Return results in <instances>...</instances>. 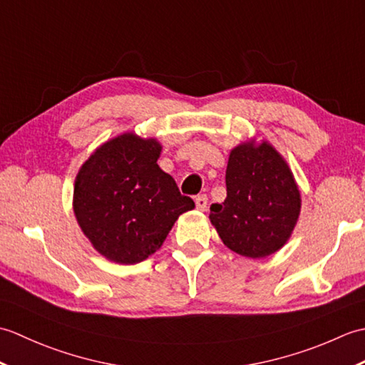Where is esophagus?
<instances>
[{
  "label": "esophagus",
  "mask_w": 365,
  "mask_h": 365,
  "mask_svg": "<svg viewBox=\"0 0 365 365\" xmlns=\"http://www.w3.org/2000/svg\"><path fill=\"white\" fill-rule=\"evenodd\" d=\"M196 207L199 208V210H205L207 208V195H199V196H196Z\"/></svg>",
  "instance_id": "esophagus-1"
}]
</instances>
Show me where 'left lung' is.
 <instances>
[{"instance_id": "left-lung-1", "label": "left lung", "mask_w": 365, "mask_h": 365, "mask_svg": "<svg viewBox=\"0 0 365 365\" xmlns=\"http://www.w3.org/2000/svg\"><path fill=\"white\" fill-rule=\"evenodd\" d=\"M226 187V200L210 207V221L224 245L251 259L281 250L301 208L298 187L281 155L267 143L235 147Z\"/></svg>"}]
</instances>
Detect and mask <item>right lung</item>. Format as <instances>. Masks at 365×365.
I'll list each match as a JSON object with an SVG mask.
<instances>
[{"instance_id": "add662e5", "label": "right lung", "mask_w": 365, "mask_h": 365, "mask_svg": "<svg viewBox=\"0 0 365 365\" xmlns=\"http://www.w3.org/2000/svg\"><path fill=\"white\" fill-rule=\"evenodd\" d=\"M160 152L155 139L127 133L97 149L76 175L75 216L106 259L143 262L163 245L178 216L195 208L157 165Z\"/></svg>"}]
</instances>
